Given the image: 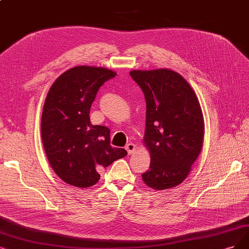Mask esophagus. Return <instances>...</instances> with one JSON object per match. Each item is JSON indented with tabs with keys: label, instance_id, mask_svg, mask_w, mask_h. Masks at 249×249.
<instances>
[{
	"label": "esophagus",
	"instance_id": "1",
	"mask_svg": "<svg viewBox=\"0 0 249 249\" xmlns=\"http://www.w3.org/2000/svg\"><path fill=\"white\" fill-rule=\"evenodd\" d=\"M125 149L127 150L128 154L131 155V154H134V153H135V151H136V145H135L134 143L130 142V143H128V144L126 145Z\"/></svg>",
	"mask_w": 249,
	"mask_h": 249
}]
</instances>
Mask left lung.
Instances as JSON below:
<instances>
[{"label":"left lung","mask_w":249,"mask_h":249,"mask_svg":"<svg viewBox=\"0 0 249 249\" xmlns=\"http://www.w3.org/2000/svg\"><path fill=\"white\" fill-rule=\"evenodd\" d=\"M131 78L146 104L143 143L151 155L142 180L154 190H167L185 180L203 146L204 119L198 97L178 72L134 70Z\"/></svg>","instance_id":"1"}]
</instances>
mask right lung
<instances>
[{
  "label": "right lung",
  "mask_w": 249,
  "mask_h": 249,
  "mask_svg": "<svg viewBox=\"0 0 249 249\" xmlns=\"http://www.w3.org/2000/svg\"><path fill=\"white\" fill-rule=\"evenodd\" d=\"M117 73L101 67L78 66L55 80L46 96L41 135L50 166L68 185L89 188L98 170L127 155L112 148L109 129L92 125L90 108L98 89Z\"/></svg>",
  "instance_id": "right-lung-1"
}]
</instances>
